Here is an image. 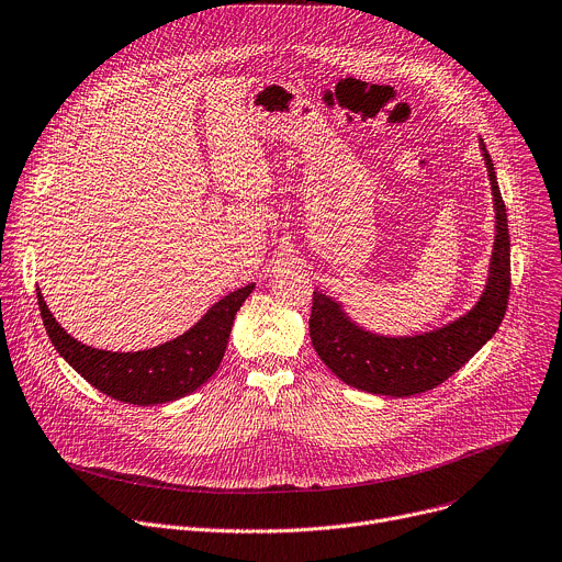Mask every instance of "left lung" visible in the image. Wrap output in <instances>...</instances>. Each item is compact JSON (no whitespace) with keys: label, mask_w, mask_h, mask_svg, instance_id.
Returning a JSON list of instances; mask_svg holds the SVG:
<instances>
[{"label":"left lung","mask_w":562,"mask_h":562,"mask_svg":"<svg viewBox=\"0 0 562 562\" xmlns=\"http://www.w3.org/2000/svg\"><path fill=\"white\" fill-rule=\"evenodd\" d=\"M482 150L497 221L486 292L465 317L414 337H378L367 333L351 324L333 299L315 292L308 322L313 347L341 382L380 396L429 392L457 373L499 328L510 292V240L495 166L484 144Z\"/></svg>","instance_id":"8db88e82"}]
</instances>
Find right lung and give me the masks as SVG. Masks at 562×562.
<instances>
[{
	"mask_svg": "<svg viewBox=\"0 0 562 562\" xmlns=\"http://www.w3.org/2000/svg\"><path fill=\"white\" fill-rule=\"evenodd\" d=\"M254 285L221 299L191 330L161 347L112 353L85 347L54 319L37 288L42 322L56 351L105 396L131 405H159L193 394L223 362L234 317Z\"/></svg>",
	"mask_w": 562,
	"mask_h": 562,
	"instance_id": "1",
	"label": "right lung"
}]
</instances>
